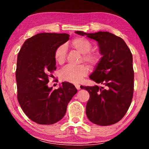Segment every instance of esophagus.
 I'll list each match as a JSON object with an SVG mask.
<instances>
[{
    "label": "esophagus",
    "instance_id": "34e87169",
    "mask_svg": "<svg viewBox=\"0 0 149 149\" xmlns=\"http://www.w3.org/2000/svg\"><path fill=\"white\" fill-rule=\"evenodd\" d=\"M75 88H76V89H77V90H79V89H81V88H80V85H78V84H75Z\"/></svg>",
    "mask_w": 149,
    "mask_h": 149
}]
</instances>
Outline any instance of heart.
<instances>
[{
	"label": "heart",
	"mask_w": 149,
	"mask_h": 149,
	"mask_svg": "<svg viewBox=\"0 0 149 149\" xmlns=\"http://www.w3.org/2000/svg\"><path fill=\"white\" fill-rule=\"evenodd\" d=\"M72 49L83 54V60L92 66H97L102 60V55L99 52L90 51L92 45L91 42L84 37H76L70 42ZM54 57L58 64H64L66 58V47L60 45L55 50ZM89 72V68L84 64L77 66L66 65L60 72V77L62 80L72 84L79 83Z\"/></svg>",
	"instance_id": "1"
}]
</instances>
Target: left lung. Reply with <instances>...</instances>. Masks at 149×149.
<instances>
[{"label": "left lung", "instance_id": "1", "mask_svg": "<svg viewBox=\"0 0 149 149\" xmlns=\"http://www.w3.org/2000/svg\"><path fill=\"white\" fill-rule=\"evenodd\" d=\"M75 33L97 41L102 55L89 77L104 87H80L90 95L87 116L99 125L114 124L124 116L133 99L134 72L131 50L121 37L109 32L86 33L77 31Z\"/></svg>", "mask_w": 149, "mask_h": 149}]
</instances>
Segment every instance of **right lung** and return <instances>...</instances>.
<instances>
[{
	"label": "right lung",
	"instance_id": "right-lung-1",
	"mask_svg": "<svg viewBox=\"0 0 149 149\" xmlns=\"http://www.w3.org/2000/svg\"><path fill=\"white\" fill-rule=\"evenodd\" d=\"M69 37L67 33L37 34L24 42L17 55V100L27 116L39 124H53L61 120L77 93L76 88L68 82L62 83L54 90L47 85L56 69L55 50Z\"/></svg>",
	"mask_w": 149,
	"mask_h": 149
}]
</instances>
